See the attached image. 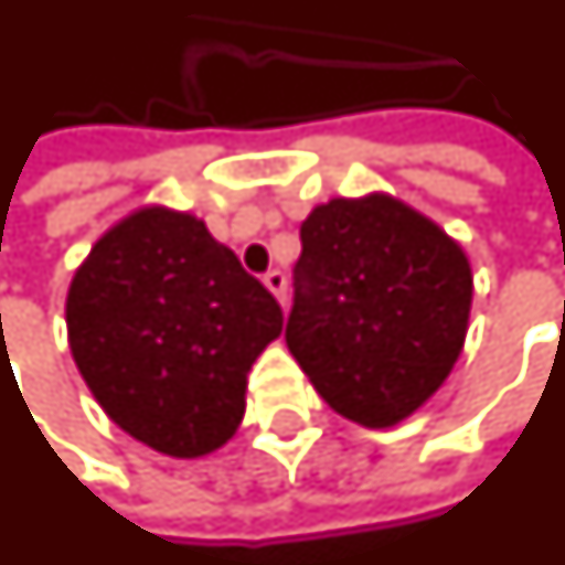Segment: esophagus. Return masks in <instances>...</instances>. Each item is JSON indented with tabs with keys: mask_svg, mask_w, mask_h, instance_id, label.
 <instances>
[{
	"mask_svg": "<svg viewBox=\"0 0 565 565\" xmlns=\"http://www.w3.org/2000/svg\"><path fill=\"white\" fill-rule=\"evenodd\" d=\"M263 284L269 287L271 294H275V299H278L281 306L287 302V275H284V271H278V269L266 271V275H263Z\"/></svg>",
	"mask_w": 565,
	"mask_h": 565,
	"instance_id": "esophagus-1",
	"label": "esophagus"
}]
</instances>
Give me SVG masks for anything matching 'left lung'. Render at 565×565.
<instances>
[{
  "instance_id": "1",
  "label": "left lung",
  "mask_w": 565,
  "mask_h": 565,
  "mask_svg": "<svg viewBox=\"0 0 565 565\" xmlns=\"http://www.w3.org/2000/svg\"><path fill=\"white\" fill-rule=\"evenodd\" d=\"M299 238L287 349L345 419L397 425L459 361L475 294L468 256L379 192L318 204Z\"/></svg>"
}]
</instances>
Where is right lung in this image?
Wrapping results in <instances>:
<instances>
[{
	"mask_svg": "<svg viewBox=\"0 0 565 565\" xmlns=\"http://www.w3.org/2000/svg\"><path fill=\"white\" fill-rule=\"evenodd\" d=\"M278 299L192 214L140 207L106 232L66 296L70 349L121 431L173 459L226 444L247 373L281 337Z\"/></svg>",
	"mask_w": 565,
	"mask_h": 565,
	"instance_id": "add662e5",
	"label": "right lung"
}]
</instances>
